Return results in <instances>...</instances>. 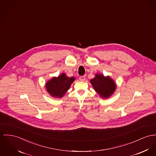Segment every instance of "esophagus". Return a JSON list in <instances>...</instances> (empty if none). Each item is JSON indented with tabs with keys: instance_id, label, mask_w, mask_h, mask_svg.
<instances>
[{
	"instance_id": "esophagus-1",
	"label": "esophagus",
	"mask_w": 156,
	"mask_h": 156,
	"mask_svg": "<svg viewBox=\"0 0 156 156\" xmlns=\"http://www.w3.org/2000/svg\"><path fill=\"white\" fill-rule=\"evenodd\" d=\"M85 79H86V77H85V76H81V77H79V80H80L81 82H83V81H84V80H85Z\"/></svg>"
}]
</instances>
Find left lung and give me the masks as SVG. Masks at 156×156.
I'll use <instances>...</instances> for the list:
<instances>
[{
  "label": "left lung",
  "mask_w": 156,
  "mask_h": 156,
  "mask_svg": "<svg viewBox=\"0 0 156 156\" xmlns=\"http://www.w3.org/2000/svg\"><path fill=\"white\" fill-rule=\"evenodd\" d=\"M94 79L90 80L94 90L103 99L111 97L116 89V84L109 76H105L102 74L96 73Z\"/></svg>",
  "instance_id": "8db88e82"
}]
</instances>
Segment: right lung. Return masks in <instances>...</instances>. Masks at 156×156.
<instances>
[{
	"label": "right lung",
	"mask_w": 156,
	"mask_h": 156,
	"mask_svg": "<svg viewBox=\"0 0 156 156\" xmlns=\"http://www.w3.org/2000/svg\"><path fill=\"white\" fill-rule=\"evenodd\" d=\"M74 80V77H67L65 73H62L58 77H52L48 80L45 83V89L53 98H62L70 89Z\"/></svg>",
	"instance_id": "right-lung-1"
}]
</instances>
